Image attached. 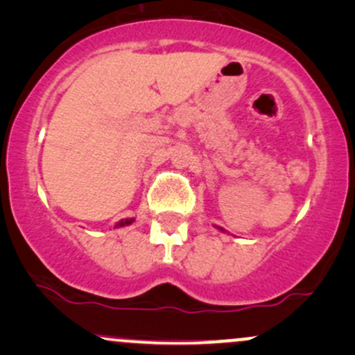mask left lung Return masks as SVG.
Listing matches in <instances>:
<instances>
[{
  "label": "left lung",
  "mask_w": 355,
  "mask_h": 355,
  "mask_svg": "<svg viewBox=\"0 0 355 355\" xmlns=\"http://www.w3.org/2000/svg\"><path fill=\"white\" fill-rule=\"evenodd\" d=\"M220 230H223V229H220Z\"/></svg>",
  "instance_id": "1"
}]
</instances>
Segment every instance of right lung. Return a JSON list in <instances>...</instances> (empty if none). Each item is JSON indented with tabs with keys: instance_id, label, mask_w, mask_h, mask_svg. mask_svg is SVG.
<instances>
[{
	"instance_id": "add662e5",
	"label": "right lung",
	"mask_w": 355,
	"mask_h": 355,
	"mask_svg": "<svg viewBox=\"0 0 355 355\" xmlns=\"http://www.w3.org/2000/svg\"><path fill=\"white\" fill-rule=\"evenodd\" d=\"M133 222V218H126V220H120V222L116 223V227H125V225H130V223Z\"/></svg>"
}]
</instances>
